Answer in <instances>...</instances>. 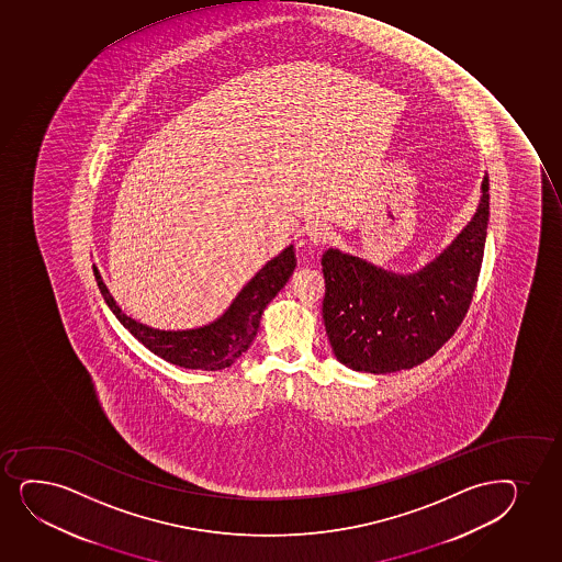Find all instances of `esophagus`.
<instances>
[{
  "instance_id": "1",
  "label": "esophagus",
  "mask_w": 562,
  "mask_h": 562,
  "mask_svg": "<svg viewBox=\"0 0 562 562\" xmlns=\"http://www.w3.org/2000/svg\"><path fill=\"white\" fill-rule=\"evenodd\" d=\"M307 236H310L313 246H324V244H328L329 239L334 238V231L326 223H315V225L307 228Z\"/></svg>"
}]
</instances>
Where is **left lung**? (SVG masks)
I'll return each mask as SVG.
<instances>
[{
	"label": "left lung",
	"mask_w": 562,
	"mask_h": 562,
	"mask_svg": "<svg viewBox=\"0 0 562 562\" xmlns=\"http://www.w3.org/2000/svg\"><path fill=\"white\" fill-rule=\"evenodd\" d=\"M452 244L411 273L384 270L329 247L323 255V318L342 366L360 373L413 369L463 323L476 289L490 221V178Z\"/></svg>",
	"instance_id": "left-lung-1"
}]
</instances>
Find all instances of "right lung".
<instances>
[{"instance_id":"right-lung-1","label":"right lung","mask_w":562,"mask_h":562,"mask_svg":"<svg viewBox=\"0 0 562 562\" xmlns=\"http://www.w3.org/2000/svg\"><path fill=\"white\" fill-rule=\"evenodd\" d=\"M294 268V246L284 247L255 273L223 315L204 326L188 329H159L138 323L117 305L95 265L93 276L110 311L146 349L180 368L221 371L231 368L251 347L266 305L289 283Z\"/></svg>"}]
</instances>
